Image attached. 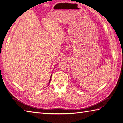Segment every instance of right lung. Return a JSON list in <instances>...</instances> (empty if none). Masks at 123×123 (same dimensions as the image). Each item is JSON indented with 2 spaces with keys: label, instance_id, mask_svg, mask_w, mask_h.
<instances>
[{
  "label": "right lung",
  "instance_id": "right-lung-1",
  "mask_svg": "<svg viewBox=\"0 0 123 123\" xmlns=\"http://www.w3.org/2000/svg\"><path fill=\"white\" fill-rule=\"evenodd\" d=\"M50 81H51V79H50V81H49V84H50Z\"/></svg>",
  "mask_w": 123,
  "mask_h": 123
}]
</instances>
